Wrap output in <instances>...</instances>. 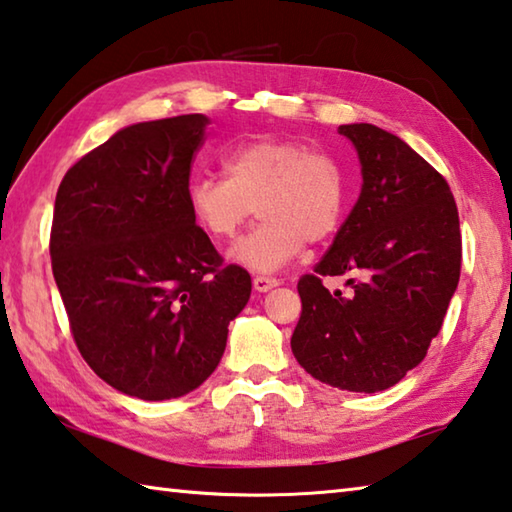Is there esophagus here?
<instances>
[{
	"label": "esophagus",
	"instance_id": "obj_1",
	"mask_svg": "<svg viewBox=\"0 0 512 512\" xmlns=\"http://www.w3.org/2000/svg\"><path fill=\"white\" fill-rule=\"evenodd\" d=\"M251 283H254L256 292H267V290H272V288H276V285H279V281L272 279V276H261V274L254 276V281H251Z\"/></svg>",
	"mask_w": 512,
	"mask_h": 512
}]
</instances>
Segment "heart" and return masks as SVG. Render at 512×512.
Instances as JSON below:
<instances>
[{"mask_svg": "<svg viewBox=\"0 0 512 512\" xmlns=\"http://www.w3.org/2000/svg\"><path fill=\"white\" fill-rule=\"evenodd\" d=\"M222 173L191 179L188 211L213 240H229L256 202L261 222L229 254L247 270H281L306 242L328 240L344 220L348 175L328 150L297 139L261 137L224 152Z\"/></svg>", "mask_w": 512, "mask_h": 512, "instance_id": "b5f03b06", "label": "heart"}]
</instances>
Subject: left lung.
<instances>
[{
  "instance_id": "left-lung-1",
  "label": "left lung",
  "mask_w": 512,
  "mask_h": 512,
  "mask_svg": "<svg viewBox=\"0 0 512 512\" xmlns=\"http://www.w3.org/2000/svg\"><path fill=\"white\" fill-rule=\"evenodd\" d=\"M362 164V193L333 245L299 279L292 353L312 378L346 391L398 384L425 360L461 276L459 211L445 177L396 134L339 125ZM324 275L352 290L328 293Z\"/></svg>"
}]
</instances>
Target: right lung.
<instances>
[{"mask_svg":"<svg viewBox=\"0 0 512 512\" xmlns=\"http://www.w3.org/2000/svg\"><path fill=\"white\" fill-rule=\"evenodd\" d=\"M209 119L130 125L62 177L51 224L53 279L83 360L125 396L170 400L220 364L251 276L224 265L186 188Z\"/></svg>","mask_w":512,"mask_h":512,"instance_id":"add662e5","label":"right lung"}]
</instances>
